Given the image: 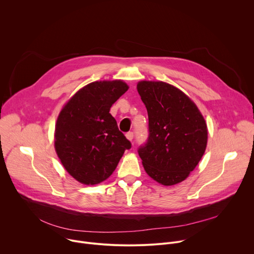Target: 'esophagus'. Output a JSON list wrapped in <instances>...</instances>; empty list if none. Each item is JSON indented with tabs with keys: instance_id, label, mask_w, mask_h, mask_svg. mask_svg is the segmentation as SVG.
Wrapping results in <instances>:
<instances>
[{
	"instance_id": "1",
	"label": "esophagus",
	"mask_w": 254,
	"mask_h": 254,
	"mask_svg": "<svg viewBox=\"0 0 254 254\" xmlns=\"http://www.w3.org/2000/svg\"><path fill=\"white\" fill-rule=\"evenodd\" d=\"M126 136H127V139L132 140V138H133V132H132V131H128V132H127Z\"/></svg>"
}]
</instances>
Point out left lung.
<instances>
[{
  "label": "left lung",
  "instance_id": "1",
  "mask_svg": "<svg viewBox=\"0 0 254 254\" xmlns=\"http://www.w3.org/2000/svg\"><path fill=\"white\" fill-rule=\"evenodd\" d=\"M137 91L149 117V136L137 150L143 168L162 185L182 182L206 150L205 120L195 103L171 84L140 81Z\"/></svg>",
  "mask_w": 254,
  "mask_h": 254
}]
</instances>
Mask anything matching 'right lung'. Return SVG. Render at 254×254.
<instances>
[{"mask_svg": "<svg viewBox=\"0 0 254 254\" xmlns=\"http://www.w3.org/2000/svg\"><path fill=\"white\" fill-rule=\"evenodd\" d=\"M127 89L122 80L95 81L78 90L62 108L55 127V150L78 182L94 185L106 180L131 148L110 114Z\"/></svg>", "mask_w": 254, "mask_h": 254, "instance_id": "right-lung-1", "label": "right lung"}]
</instances>
